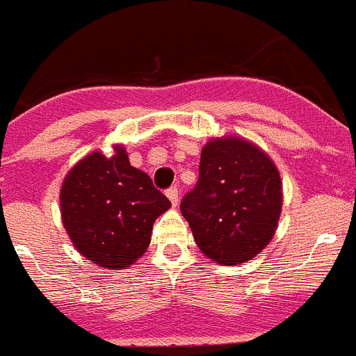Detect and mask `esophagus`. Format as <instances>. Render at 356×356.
Returning a JSON list of instances; mask_svg holds the SVG:
<instances>
[{
  "label": "esophagus",
  "mask_w": 356,
  "mask_h": 356,
  "mask_svg": "<svg viewBox=\"0 0 356 356\" xmlns=\"http://www.w3.org/2000/svg\"><path fill=\"white\" fill-rule=\"evenodd\" d=\"M165 194L172 207H176V205H178V189H176V187H171V189H167Z\"/></svg>",
  "instance_id": "obj_1"
}]
</instances>
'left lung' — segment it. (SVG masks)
Segmentation results:
<instances>
[{"label":"left lung","mask_w":356,"mask_h":356,"mask_svg":"<svg viewBox=\"0 0 356 356\" xmlns=\"http://www.w3.org/2000/svg\"><path fill=\"white\" fill-rule=\"evenodd\" d=\"M281 205L282 181L272 158L245 138L221 136L202 149L198 184L180 211L200 250L232 266L265 250Z\"/></svg>","instance_id":"left-lung-1"}]
</instances>
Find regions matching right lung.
Returning <instances> with one entry per match:
<instances>
[{
	"label": "right lung",
	"instance_id": "add662e5",
	"mask_svg": "<svg viewBox=\"0 0 356 356\" xmlns=\"http://www.w3.org/2000/svg\"><path fill=\"white\" fill-rule=\"evenodd\" d=\"M63 225L79 254L97 266H131L151 243V230L171 202L144 171L129 163L126 149L111 156L93 151L72 167L60 187Z\"/></svg>",
	"mask_w": 356,
	"mask_h": 356
}]
</instances>
